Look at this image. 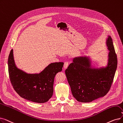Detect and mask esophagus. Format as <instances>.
<instances>
[{"instance_id":"obj_1","label":"esophagus","mask_w":123,"mask_h":123,"mask_svg":"<svg viewBox=\"0 0 123 123\" xmlns=\"http://www.w3.org/2000/svg\"><path fill=\"white\" fill-rule=\"evenodd\" d=\"M68 61H66L65 63H64V69H66L68 66Z\"/></svg>"}]
</instances>
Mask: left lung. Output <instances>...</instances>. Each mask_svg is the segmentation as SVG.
I'll use <instances>...</instances> for the list:
<instances>
[{
	"label": "left lung",
	"instance_id": "left-lung-1",
	"mask_svg": "<svg viewBox=\"0 0 123 123\" xmlns=\"http://www.w3.org/2000/svg\"><path fill=\"white\" fill-rule=\"evenodd\" d=\"M109 53L105 67L92 68L86 56L74 58L65 70L72 95L78 101L90 103L104 97L110 90L117 67V56L111 37L106 42Z\"/></svg>",
	"mask_w": 123,
	"mask_h": 123
}]
</instances>
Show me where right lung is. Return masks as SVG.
<instances>
[{
	"label": "right lung",
	"instance_id": "obj_1",
	"mask_svg": "<svg viewBox=\"0 0 123 123\" xmlns=\"http://www.w3.org/2000/svg\"><path fill=\"white\" fill-rule=\"evenodd\" d=\"M63 65V62L52 63L39 74L26 73L15 66L12 49L8 59L10 82L20 97L33 102L44 103L52 97L55 76L62 71Z\"/></svg>",
	"mask_w": 123,
	"mask_h": 123
}]
</instances>
